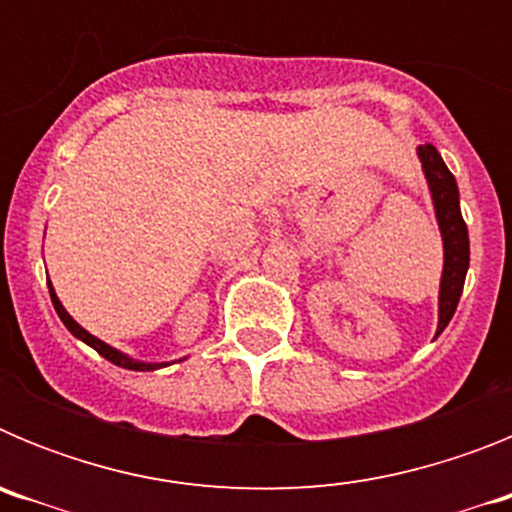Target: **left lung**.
<instances>
[{"label":"left lung","mask_w":512,"mask_h":512,"mask_svg":"<svg viewBox=\"0 0 512 512\" xmlns=\"http://www.w3.org/2000/svg\"><path fill=\"white\" fill-rule=\"evenodd\" d=\"M420 164H423L425 179L431 187L433 207H436L438 228L443 238V274H441V292H438V333L449 325L454 318L456 305H459L464 279L469 269V230L459 210V187L456 179L446 164H443L441 153L425 143L418 146Z\"/></svg>","instance_id":"1"}]
</instances>
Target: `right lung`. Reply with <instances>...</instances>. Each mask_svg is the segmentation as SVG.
<instances>
[{
    "label": "right lung",
    "instance_id": "right-lung-1",
    "mask_svg": "<svg viewBox=\"0 0 512 512\" xmlns=\"http://www.w3.org/2000/svg\"><path fill=\"white\" fill-rule=\"evenodd\" d=\"M48 289H51L53 307H56L58 318L63 320V325H66V328H69L76 338H81V341L87 343V346H92L99 356H104V359L112 361V364H115V366H122V369H133V372H153V369H161V366H166V364H146V361H135V359H130V356L120 354L117 348L107 346V343H104V341L94 338L92 333H87V330L81 328V325L76 323L74 318H71L69 312H66V307L61 305V300H58L56 292H53V284L51 282H48Z\"/></svg>",
    "mask_w": 512,
    "mask_h": 512
}]
</instances>
